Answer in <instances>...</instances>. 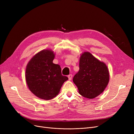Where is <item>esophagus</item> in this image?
I'll list each match as a JSON object with an SVG mask.
<instances>
[{
	"instance_id": "obj_1",
	"label": "esophagus",
	"mask_w": 134,
	"mask_h": 134,
	"mask_svg": "<svg viewBox=\"0 0 134 134\" xmlns=\"http://www.w3.org/2000/svg\"><path fill=\"white\" fill-rule=\"evenodd\" d=\"M68 77L69 80H71L72 79V74H69V75L68 76Z\"/></svg>"
}]
</instances>
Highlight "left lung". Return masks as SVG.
<instances>
[{
    "mask_svg": "<svg viewBox=\"0 0 134 134\" xmlns=\"http://www.w3.org/2000/svg\"><path fill=\"white\" fill-rule=\"evenodd\" d=\"M109 72L105 63L96 59L89 52L80 56L79 71L73 81L82 96L93 99L100 94L109 81Z\"/></svg>",
    "mask_w": 134,
    "mask_h": 134,
    "instance_id": "left-lung-1",
    "label": "left lung"
}]
</instances>
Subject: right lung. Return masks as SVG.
Segmentation results:
<instances>
[{
    "label": "right lung",
    "mask_w": 134,
    "mask_h": 134,
    "mask_svg": "<svg viewBox=\"0 0 134 134\" xmlns=\"http://www.w3.org/2000/svg\"><path fill=\"white\" fill-rule=\"evenodd\" d=\"M54 52L43 50L34 55L28 62L25 79L31 92L39 98L50 100L57 96L68 78L61 74L60 66L54 64Z\"/></svg>",
    "instance_id": "add662e5"
}]
</instances>
